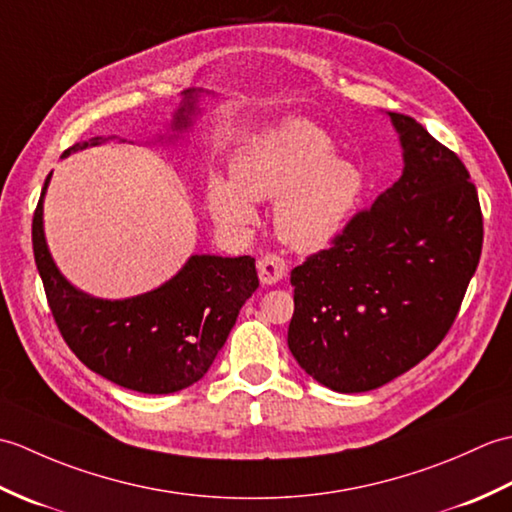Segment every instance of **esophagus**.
<instances>
[{"mask_svg": "<svg viewBox=\"0 0 512 512\" xmlns=\"http://www.w3.org/2000/svg\"><path fill=\"white\" fill-rule=\"evenodd\" d=\"M257 268H259V281H262L264 286H275L288 275V264L277 255L262 257L259 259Z\"/></svg>", "mask_w": 512, "mask_h": 512, "instance_id": "1", "label": "esophagus"}]
</instances>
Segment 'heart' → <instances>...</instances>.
I'll return each instance as SVG.
<instances>
[{
	"label": "heart",
	"mask_w": 512,
	"mask_h": 512,
	"mask_svg": "<svg viewBox=\"0 0 512 512\" xmlns=\"http://www.w3.org/2000/svg\"><path fill=\"white\" fill-rule=\"evenodd\" d=\"M231 178L209 184V209L233 231L253 226L255 202H275L279 239L299 253H319L345 231L365 189L363 171L332 154V143L306 118H286L239 147Z\"/></svg>",
	"instance_id": "heart-1"
}]
</instances>
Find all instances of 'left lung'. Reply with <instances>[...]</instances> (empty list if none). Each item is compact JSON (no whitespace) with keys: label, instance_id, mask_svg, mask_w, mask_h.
Masks as SVG:
<instances>
[{"label":"left lung","instance_id":"left-lung-1","mask_svg":"<svg viewBox=\"0 0 512 512\" xmlns=\"http://www.w3.org/2000/svg\"><path fill=\"white\" fill-rule=\"evenodd\" d=\"M385 114L402 176L290 273V352L341 394L383 387L436 350L482 255L480 200L462 160L411 116Z\"/></svg>","mask_w":512,"mask_h":512}]
</instances>
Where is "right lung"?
I'll list each match as a JSON object with an SVG mask.
<instances>
[{"label": "right lung", "instance_id": "1", "mask_svg": "<svg viewBox=\"0 0 512 512\" xmlns=\"http://www.w3.org/2000/svg\"><path fill=\"white\" fill-rule=\"evenodd\" d=\"M206 90H184L167 134L154 143L176 145L202 116ZM116 136H94L76 143L61 158L110 143ZM125 143V140H118ZM43 182L32 217L35 264L46 288L52 317L65 343L92 372L140 394H173L209 372L246 299L259 286L255 259L191 255L176 275L158 288L125 299H101L72 286L54 264L43 231Z\"/></svg>", "mask_w": 512, "mask_h": 512}]
</instances>
